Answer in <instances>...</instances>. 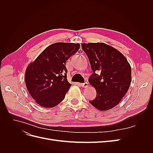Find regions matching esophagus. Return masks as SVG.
<instances>
[{
    "mask_svg": "<svg viewBox=\"0 0 153 153\" xmlns=\"http://www.w3.org/2000/svg\"><path fill=\"white\" fill-rule=\"evenodd\" d=\"M88 83L87 82H85V83H83V84H81V86L82 87H84V88H86V87H88Z\"/></svg>",
    "mask_w": 153,
    "mask_h": 153,
    "instance_id": "obj_1",
    "label": "esophagus"
}]
</instances>
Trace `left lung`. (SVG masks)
<instances>
[{"instance_id": "obj_1", "label": "left lung", "mask_w": 153, "mask_h": 153, "mask_svg": "<svg viewBox=\"0 0 153 153\" xmlns=\"http://www.w3.org/2000/svg\"><path fill=\"white\" fill-rule=\"evenodd\" d=\"M82 48L87 55L93 71L89 82L95 88L97 94L90 103L101 111L114 108L130 86V64L119 50L104 43H82Z\"/></svg>"}]
</instances>
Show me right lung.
I'll list each match as a JSON object with an SVG mask.
<instances>
[{"mask_svg":"<svg viewBox=\"0 0 153 153\" xmlns=\"http://www.w3.org/2000/svg\"><path fill=\"white\" fill-rule=\"evenodd\" d=\"M80 47L79 43H55L29 64L25 74V84L38 105L51 108L64 100L71 85L67 80L66 62Z\"/></svg>","mask_w":153,"mask_h":153,"instance_id":"add662e5","label":"right lung"}]
</instances>
